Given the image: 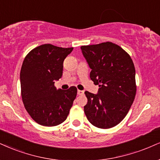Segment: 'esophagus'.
<instances>
[{"instance_id": "esophagus-1", "label": "esophagus", "mask_w": 160, "mask_h": 160, "mask_svg": "<svg viewBox=\"0 0 160 160\" xmlns=\"http://www.w3.org/2000/svg\"><path fill=\"white\" fill-rule=\"evenodd\" d=\"M83 94H84V91H83V90H78V95H83Z\"/></svg>"}]
</instances>
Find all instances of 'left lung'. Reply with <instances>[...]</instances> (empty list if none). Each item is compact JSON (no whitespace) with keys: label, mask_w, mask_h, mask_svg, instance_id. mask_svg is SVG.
Returning a JSON list of instances; mask_svg holds the SVG:
<instances>
[{"label":"left lung","mask_w":160,"mask_h":160,"mask_svg":"<svg viewBox=\"0 0 160 160\" xmlns=\"http://www.w3.org/2000/svg\"><path fill=\"white\" fill-rule=\"evenodd\" d=\"M81 50L91 69L90 79L99 87L96 94L84 92V113L92 125L113 128L125 117L134 100V64L122 47L112 42L82 46Z\"/></svg>","instance_id":"left-lung-1"}]
</instances>
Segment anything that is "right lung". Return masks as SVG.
<instances>
[{
  "mask_svg": "<svg viewBox=\"0 0 160 160\" xmlns=\"http://www.w3.org/2000/svg\"><path fill=\"white\" fill-rule=\"evenodd\" d=\"M73 48L43 44L31 50L23 60L20 73L21 96L32 119L43 126H56L68 117L77 95V88L56 89L62 78L63 63Z\"/></svg>",
  "mask_w": 160,
  "mask_h": 160,
  "instance_id": "1",
  "label": "right lung"
}]
</instances>
